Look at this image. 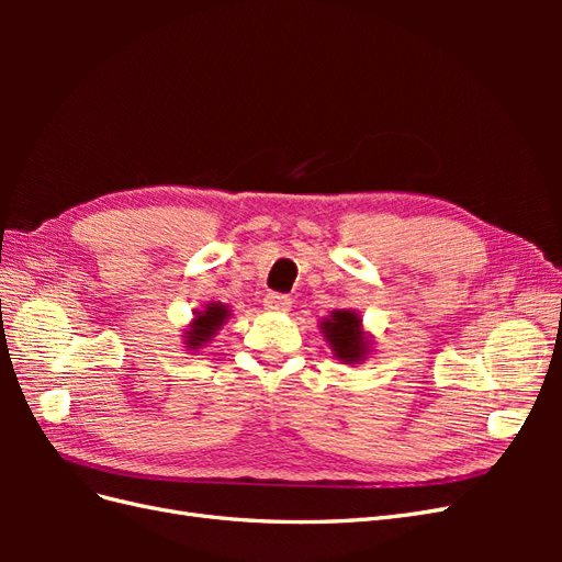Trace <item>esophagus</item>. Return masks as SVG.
<instances>
[{
    "label": "esophagus",
    "mask_w": 562,
    "mask_h": 562,
    "mask_svg": "<svg viewBox=\"0 0 562 562\" xmlns=\"http://www.w3.org/2000/svg\"><path fill=\"white\" fill-rule=\"evenodd\" d=\"M291 307H293V302H291V297H285V295L269 293V295L265 297V310H267V312H279V314H283V312H291Z\"/></svg>",
    "instance_id": "34e87169"
}]
</instances>
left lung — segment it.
<instances>
[{"label": "left lung", "instance_id": "8db88e82", "mask_svg": "<svg viewBox=\"0 0 562 562\" xmlns=\"http://www.w3.org/2000/svg\"><path fill=\"white\" fill-rule=\"evenodd\" d=\"M318 326L337 361L356 366L372 353V335L363 330V318L356 310H335Z\"/></svg>", "mask_w": 562, "mask_h": 562}]
</instances>
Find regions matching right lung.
I'll return each instance as SVG.
<instances>
[{
    "label": "right lung",
    "instance_id": "right-lung-1",
    "mask_svg": "<svg viewBox=\"0 0 562 562\" xmlns=\"http://www.w3.org/2000/svg\"><path fill=\"white\" fill-rule=\"evenodd\" d=\"M227 318H232V310L225 302H209L203 304V310H194L192 321L182 330L184 349L192 353L209 347V342H213V337L225 326Z\"/></svg>",
    "mask_w": 562,
    "mask_h": 562
}]
</instances>
